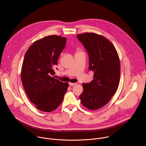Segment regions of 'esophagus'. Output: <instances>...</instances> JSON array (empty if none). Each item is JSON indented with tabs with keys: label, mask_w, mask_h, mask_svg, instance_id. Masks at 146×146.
I'll return each instance as SVG.
<instances>
[{
	"label": "esophagus",
	"mask_w": 146,
	"mask_h": 146,
	"mask_svg": "<svg viewBox=\"0 0 146 146\" xmlns=\"http://www.w3.org/2000/svg\"><path fill=\"white\" fill-rule=\"evenodd\" d=\"M69 84L70 86H73L76 85V83H70V82H69Z\"/></svg>",
	"instance_id": "obj_1"
}]
</instances>
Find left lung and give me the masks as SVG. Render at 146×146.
I'll list each match as a JSON object with an SVG mask.
<instances>
[{"label": "left lung", "instance_id": "1", "mask_svg": "<svg viewBox=\"0 0 146 146\" xmlns=\"http://www.w3.org/2000/svg\"><path fill=\"white\" fill-rule=\"evenodd\" d=\"M89 56V69L94 72L93 80L83 83L79 96L81 103L94 111L107 104L118 89L121 73L120 60L112 43L104 36L94 33L77 34Z\"/></svg>", "mask_w": 146, "mask_h": 146}]
</instances>
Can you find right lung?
I'll return each instance as SVG.
<instances>
[{
  "mask_svg": "<svg viewBox=\"0 0 146 146\" xmlns=\"http://www.w3.org/2000/svg\"><path fill=\"white\" fill-rule=\"evenodd\" d=\"M67 39L56 35L35 41L27 50L23 62L21 79L26 94L35 107L50 112L63 100L68 83L52 76L53 67L65 47Z\"/></svg>",
  "mask_w": 146,
  "mask_h": 146,
  "instance_id": "obj_1",
  "label": "right lung"
}]
</instances>
